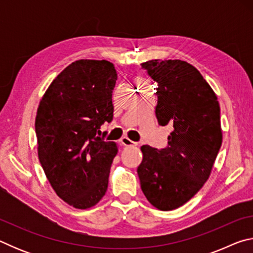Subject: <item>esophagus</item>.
I'll list each match as a JSON object with an SVG mask.
<instances>
[{"instance_id": "esophagus-1", "label": "esophagus", "mask_w": 253, "mask_h": 253, "mask_svg": "<svg viewBox=\"0 0 253 253\" xmlns=\"http://www.w3.org/2000/svg\"><path fill=\"white\" fill-rule=\"evenodd\" d=\"M121 143L124 145V146H137L136 142H132L128 137H123L121 139Z\"/></svg>"}]
</instances>
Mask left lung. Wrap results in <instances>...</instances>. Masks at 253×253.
I'll return each instance as SVG.
<instances>
[{"mask_svg":"<svg viewBox=\"0 0 253 253\" xmlns=\"http://www.w3.org/2000/svg\"><path fill=\"white\" fill-rule=\"evenodd\" d=\"M142 68L157 84L155 114L172 132L165 148L144 145L137 169L146 199L162 211L185 204L211 173L222 144L220 105L215 93L190 63L151 60Z\"/></svg>","mask_w":253,"mask_h":253,"instance_id":"obj_1","label":"left lung"}]
</instances>
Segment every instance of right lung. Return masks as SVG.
<instances>
[{"label": "right lung", "mask_w": 253, "mask_h": 253, "mask_svg": "<svg viewBox=\"0 0 253 253\" xmlns=\"http://www.w3.org/2000/svg\"><path fill=\"white\" fill-rule=\"evenodd\" d=\"M116 80L111 62L78 60L51 83L38 108L41 166L55 193L76 209L93 207L108 187L118 147L98 135L113 121Z\"/></svg>", "instance_id": "add662e5"}]
</instances>
